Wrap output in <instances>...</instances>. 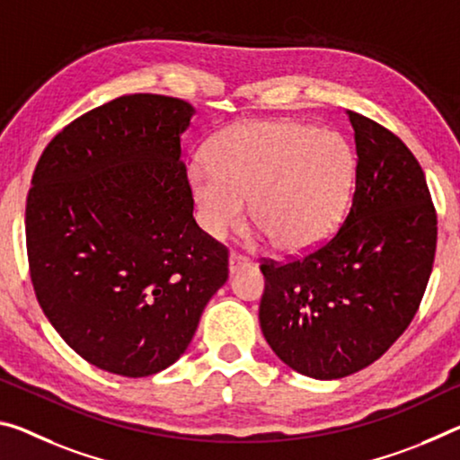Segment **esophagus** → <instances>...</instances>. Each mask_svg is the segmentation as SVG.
I'll use <instances>...</instances> for the list:
<instances>
[{
	"label": "esophagus",
	"mask_w": 460,
	"mask_h": 460,
	"mask_svg": "<svg viewBox=\"0 0 460 460\" xmlns=\"http://www.w3.org/2000/svg\"><path fill=\"white\" fill-rule=\"evenodd\" d=\"M245 268H250V260L239 256V253H231V256H229V272L235 274V272H239V270H245Z\"/></svg>",
	"instance_id": "esophagus-1"
}]
</instances>
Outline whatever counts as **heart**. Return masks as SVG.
<instances>
[{"instance_id": "b5f03b06", "label": "heart", "mask_w": 460, "mask_h": 460, "mask_svg": "<svg viewBox=\"0 0 460 460\" xmlns=\"http://www.w3.org/2000/svg\"><path fill=\"white\" fill-rule=\"evenodd\" d=\"M354 172V153L341 135L303 122L260 120L218 137L208 162H192L186 180L210 237L237 229L250 200L252 221L274 250L301 256L338 229Z\"/></svg>"}]
</instances>
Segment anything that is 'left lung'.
I'll list each match as a JSON object with an SVG mask.
<instances>
[{
    "mask_svg": "<svg viewBox=\"0 0 460 460\" xmlns=\"http://www.w3.org/2000/svg\"><path fill=\"white\" fill-rule=\"evenodd\" d=\"M348 119L358 162L344 225L307 256L260 266L261 333L284 364L322 381L367 368L407 330L438 235L413 153L367 116L348 111Z\"/></svg>",
    "mask_w": 460,
    "mask_h": 460,
    "instance_id": "1",
    "label": "left lung"
}]
</instances>
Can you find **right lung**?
I'll list each match as a JSON object with an SVG mask.
<instances>
[{
	"label": "right lung",
	"mask_w": 460,
	"mask_h": 460,
	"mask_svg": "<svg viewBox=\"0 0 460 460\" xmlns=\"http://www.w3.org/2000/svg\"><path fill=\"white\" fill-rule=\"evenodd\" d=\"M194 108L128 93L65 127L36 164L26 250L50 325L93 367L149 376L186 352L229 252L196 225L181 135Z\"/></svg>",
	"instance_id": "1"
}]
</instances>
